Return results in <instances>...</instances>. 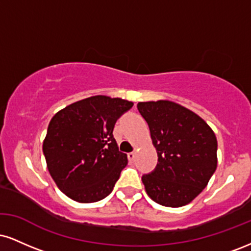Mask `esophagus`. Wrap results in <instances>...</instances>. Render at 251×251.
<instances>
[{"label": "esophagus", "instance_id": "obj_1", "mask_svg": "<svg viewBox=\"0 0 251 251\" xmlns=\"http://www.w3.org/2000/svg\"><path fill=\"white\" fill-rule=\"evenodd\" d=\"M127 158H128V162L129 163H133L134 159H135V153H134V152H129V153H127Z\"/></svg>", "mask_w": 251, "mask_h": 251}]
</instances>
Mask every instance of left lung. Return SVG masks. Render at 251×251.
Instances as JSON below:
<instances>
[{
  "instance_id": "obj_1",
  "label": "left lung",
  "mask_w": 251,
  "mask_h": 251,
  "mask_svg": "<svg viewBox=\"0 0 251 251\" xmlns=\"http://www.w3.org/2000/svg\"><path fill=\"white\" fill-rule=\"evenodd\" d=\"M158 154L155 169L142 180L151 200L178 208L203 191L217 168V139L200 116L178 103L139 102Z\"/></svg>"
}]
</instances>
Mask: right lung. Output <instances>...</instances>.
Wrapping results in <instances>:
<instances>
[{
	"label": "right lung",
	"mask_w": 251,
	"mask_h": 251,
	"mask_svg": "<svg viewBox=\"0 0 251 251\" xmlns=\"http://www.w3.org/2000/svg\"><path fill=\"white\" fill-rule=\"evenodd\" d=\"M133 102L96 96L67 106L51 118L43 142L50 174L66 196L80 203L111 194L127 154L113 137L117 120Z\"/></svg>",
	"instance_id": "1"
}]
</instances>
